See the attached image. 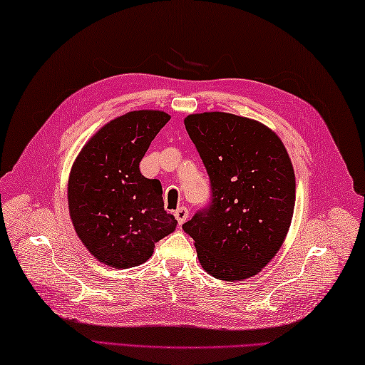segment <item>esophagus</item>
<instances>
[{
	"instance_id": "1",
	"label": "esophagus",
	"mask_w": 365,
	"mask_h": 365,
	"mask_svg": "<svg viewBox=\"0 0 365 365\" xmlns=\"http://www.w3.org/2000/svg\"><path fill=\"white\" fill-rule=\"evenodd\" d=\"M174 215H175V218L178 221V226H182V224L187 221V218H188V208H185V207L177 208Z\"/></svg>"
}]
</instances>
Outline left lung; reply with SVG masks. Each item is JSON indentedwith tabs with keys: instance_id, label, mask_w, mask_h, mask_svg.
I'll return each mask as SVG.
<instances>
[{
	"instance_id": "8db88e82",
	"label": "left lung",
	"mask_w": 365,
	"mask_h": 365,
	"mask_svg": "<svg viewBox=\"0 0 365 365\" xmlns=\"http://www.w3.org/2000/svg\"><path fill=\"white\" fill-rule=\"evenodd\" d=\"M185 128L210 178V202L183 230L200 265L216 279L242 281L282 246L294 207V173L274 131L227 113L191 114Z\"/></svg>"
}]
</instances>
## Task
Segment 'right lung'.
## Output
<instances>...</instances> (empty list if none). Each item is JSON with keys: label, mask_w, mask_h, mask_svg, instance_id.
Instances as JSON below:
<instances>
[{"label": "right lung", "mask_w": 365, "mask_h": 365, "mask_svg": "<svg viewBox=\"0 0 365 365\" xmlns=\"http://www.w3.org/2000/svg\"><path fill=\"white\" fill-rule=\"evenodd\" d=\"M170 115L131 111L106 123L83 147L68 178V212L83 245L113 268L144 263L177 226L157 178L139 163Z\"/></svg>", "instance_id": "1"}]
</instances>
